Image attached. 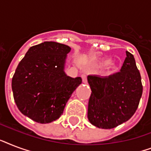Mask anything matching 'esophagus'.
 Masks as SVG:
<instances>
[{"label": "esophagus", "instance_id": "esophagus-1", "mask_svg": "<svg viewBox=\"0 0 151 151\" xmlns=\"http://www.w3.org/2000/svg\"><path fill=\"white\" fill-rule=\"evenodd\" d=\"M81 78H82L83 83H87V77H86L85 74H82V75H81Z\"/></svg>", "mask_w": 151, "mask_h": 151}]
</instances>
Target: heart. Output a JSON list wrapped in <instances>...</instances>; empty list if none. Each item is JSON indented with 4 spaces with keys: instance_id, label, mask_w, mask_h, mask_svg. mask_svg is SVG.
I'll return each mask as SVG.
<instances>
[{
    "instance_id": "heart-1",
    "label": "heart",
    "mask_w": 151,
    "mask_h": 151,
    "mask_svg": "<svg viewBox=\"0 0 151 151\" xmlns=\"http://www.w3.org/2000/svg\"><path fill=\"white\" fill-rule=\"evenodd\" d=\"M110 63H111V60L109 59H106V60H104V61H103V64H104V65H106H106H109ZM116 70H117V66H115V65H112V66H110V70L109 73H114Z\"/></svg>"
}]
</instances>
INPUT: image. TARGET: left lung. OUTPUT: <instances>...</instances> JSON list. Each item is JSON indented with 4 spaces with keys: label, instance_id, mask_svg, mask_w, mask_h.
Instances as JSON below:
<instances>
[{
    "label": "left lung",
    "instance_id": "8db88e82",
    "mask_svg": "<svg viewBox=\"0 0 151 151\" xmlns=\"http://www.w3.org/2000/svg\"><path fill=\"white\" fill-rule=\"evenodd\" d=\"M92 93L88 106L90 123L110 129L129 121L143 94L141 76L133 55L126 51L121 71L108 77L88 76Z\"/></svg>",
    "mask_w": 151,
    "mask_h": 151
}]
</instances>
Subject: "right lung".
I'll return each instance as SVG.
<instances>
[{
	"label": "right lung",
	"instance_id": "right-lung-1",
	"mask_svg": "<svg viewBox=\"0 0 151 151\" xmlns=\"http://www.w3.org/2000/svg\"><path fill=\"white\" fill-rule=\"evenodd\" d=\"M71 48L54 41L32 46L20 61L12 81L13 96L20 112L41 124L63 114L71 95L81 84L64 69Z\"/></svg>",
	"mask_w": 151,
	"mask_h": 151
}]
</instances>
